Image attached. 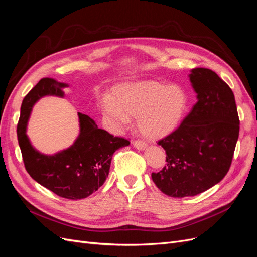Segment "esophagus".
<instances>
[{"instance_id": "obj_1", "label": "esophagus", "mask_w": 257, "mask_h": 257, "mask_svg": "<svg viewBox=\"0 0 257 257\" xmlns=\"http://www.w3.org/2000/svg\"><path fill=\"white\" fill-rule=\"evenodd\" d=\"M133 145L138 150H144L147 147V144L144 141H133Z\"/></svg>"}]
</instances>
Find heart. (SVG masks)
Here are the masks:
<instances>
[{"instance_id":"1","label":"heart","mask_w":257,"mask_h":257,"mask_svg":"<svg viewBox=\"0 0 257 257\" xmlns=\"http://www.w3.org/2000/svg\"><path fill=\"white\" fill-rule=\"evenodd\" d=\"M186 106L188 97L180 87L158 81L122 84L115 89L114 98L105 95L100 102L104 116L116 130L127 127L131 116H135L138 128L149 138L172 133L182 121Z\"/></svg>"}]
</instances>
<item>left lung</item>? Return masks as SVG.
Here are the masks:
<instances>
[{
    "label": "left lung",
    "mask_w": 257,
    "mask_h": 257,
    "mask_svg": "<svg viewBox=\"0 0 257 257\" xmlns=\"http://www.w3.org/2000/svg\"><path fill=\"white\" fill-rule=\"evenodd\" d=\"M197 103L173 133L158 144L166 166L152 180L168 196L188 197L219 183L228 173L239 136V116L229 85L209 68L192 69Z\"/></svg>",
    "instance_id": "1"
}]
</instances>
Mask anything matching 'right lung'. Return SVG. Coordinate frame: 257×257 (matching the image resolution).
I'll use <instances>...</instances> for the list:
<instances>
[{"label":"right lung","mask_w":257,"mask_h":257,"mask_svg":"<svg viewBox=\"0 0 257 257\" xmlns=\"http://www.w3.org/2000/svg\"><path fill=\"white\" fill-rule=\"evenodd\" d=\"M65 87L67 84L52 78H42L37 82L22 100L17 137L29 175L58 196L76 200L88 197L104 184L113 153L130 142L98 128L89 115L78 112L80 134L72 147L54 155L37 152L26 134L30 112L45 95L63 97L62 89Z\"/></svg>","instance_id":"1"}]
</instances>
